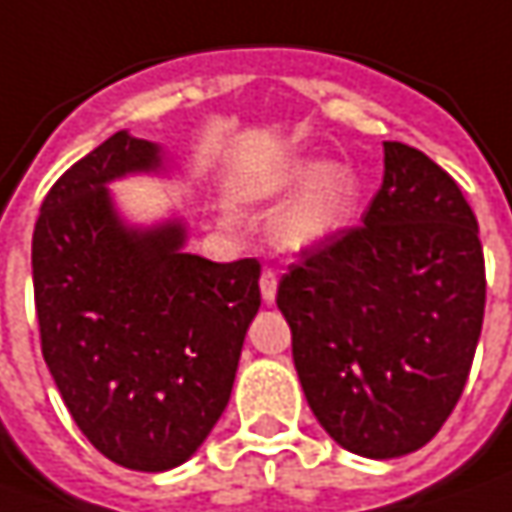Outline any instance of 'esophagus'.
Instances as JSON below:
<instances>
[{
  "label": "esophagus",
  "instance_id": "esophagus-1",
  "mask_svg": "<svg viewBox=\"0 0 512 512\" xmlns=\"http://www.w3.org/2000/svg\"><path fill=\"white\" fill-rule=\"evenodd\" d=\"M275 295H278V275L272 269H266L260 275V298L263 303H275Z\"/></svg>",
  "mask_w": 512,
  "mask_h": 512
}]
</instances>
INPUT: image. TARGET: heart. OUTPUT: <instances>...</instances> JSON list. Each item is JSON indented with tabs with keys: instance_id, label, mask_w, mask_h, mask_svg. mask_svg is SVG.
Returning a JSON list of instances; mask_svg holds the SVG:
<instances>
[{
	"instance_id": "heart-1",
	"label": "heart",
	"mask_w": 512,
	"mask_h": 512,
	"mask_svg": "<svg viewBox=\"0 0 512 512\" xmlns=\"http://www.w3.org/2000/svg\"><path fill=\"white\" fill-rule=\"evenodd\" d=\"M312 185L298 203L283 214L275 226L280 249L286 252H309L332 240L349 223L358 209V183L349 171L332 168L326 171L323 163H295L278 171L269 183L260 186L266 197H286Z\"/></svg>"
}]
</instances>
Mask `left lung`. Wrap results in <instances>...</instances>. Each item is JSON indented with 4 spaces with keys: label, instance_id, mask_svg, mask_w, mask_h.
Listing matches in <instances>:
<instances>
[{
    "label": "left lung",
    "instance_id": "left-lung-1",
    "mask_svg": "<svg viewBox=\"0 0 512 512\" xmlns=\"http://www.w3.org/2000/svg\"><path fill=\"white\" fill-rule=\"evenodd\" d=\"M361 220L289 266L278 309L323 430L355 456L398 458L441 430L467 384L484 252L456 180L404 143H384Z\"/></svg>",
    "mask_w": 512,
    "mask_h": 512
}]
</instances>
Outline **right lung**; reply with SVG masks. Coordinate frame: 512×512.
<instances>
[{
    "label": "right lung",
    "mask_w": 512,
    "mask_h": 512,
    "mask_svg": "<svg viewBox=\"0 0 512 512\" xmlns=\"http://www.w3.org/2000/svg\"><path fill=\"white\" fill-rule=\"evenodd\" d=\"M163 148L117 131L56 180L31 246L42 358L82 435L128 470L189 461L232 395L260 309V263L186 252V223H125L108 183L160 174Z\"/></svg>",
    "instance_id": "obj_1"
}]
</instances>
